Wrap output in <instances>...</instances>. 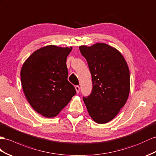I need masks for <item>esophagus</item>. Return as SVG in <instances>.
Returning <instances> with one entry per match:
<instances>
[{
  "label": "esophagus",
  "mask_w": 156,
  "mask_h": 156,
  "mask_svg": "<svg viewBox=\"0 0 156 156\" xmlns=\"http://www.w3.org/2000/svg\"><path fill=\"white\" fill-rule=\"evenodd\" d=\"M75 89H76V93L78 94L79 91H80V87H79V86H75Z\"/></svg>",
  "instance_id": "34e87169"
}]
</instances>
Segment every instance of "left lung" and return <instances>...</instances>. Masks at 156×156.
Segmentation results:
<instances>
[{
	"instance_id": "8db88e82",
	"label": "left lung",
	"mask_w": 156,
	"mask_h": 156,
	"mask_svg": "<svg viewBox=\"0 0 156 156\" xmlns=\"http://www.w3.org/2000/svg\"><path fill=\"white\" fill-rule=\"evenodd\" d=\"M88 65L92 80L90 95L83 97L90 117L104 124L113 119L125 105L130 92V73L120 52L105 43L79 47Z\"/></svg>"
}]
</instances>
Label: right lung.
Wrapping results in <instances>:
<instances>
[{"label": "right lung", "mask_w": 156, "mask_h": 156, "mask_svg": "<svg viewBox=\"0 0 156 156\" xmlns=\"http://www.w3.org/2000/svg\"><path fill=\"white\" fill-rule=\"evenodd\" d=\"M73 47L48 45L35 51L22 67L23 92L37 113L54 117L76 94L68 81L66 57Z\"/></svg>", "instance_id": "1"}]
</instances>
